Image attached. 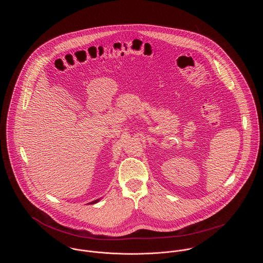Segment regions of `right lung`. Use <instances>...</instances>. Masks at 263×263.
<instances>
[{"label": "right lung", "instance_id": "1", "mask_svg": "<svg viewBox=\"0 0 263 263\" xmlns=\"http://www.w3.org/2000/svg\"><path fill=\"white\" fill-rule=\"evenodd\" d=\"M99 201V199H96V200H94V201H92L90 204H93V203H96V202H98Z\"/></svg>", "mask_w": 263, "mask_h": 263}]
</instances>
